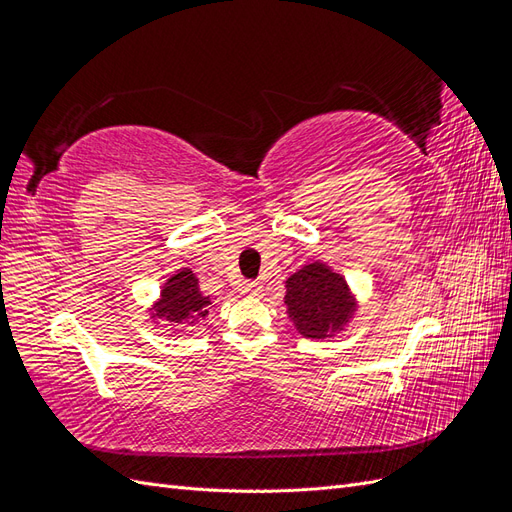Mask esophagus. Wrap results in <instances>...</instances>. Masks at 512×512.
Returning <instances> with one entry per match:
<instances>
[{
    "label": "esophagus",
    "mask_w": 512,
    "mask_h": 512,
    "mask_svg": "<svg viewBox=\"0 0 512 512\" xmlns=\"http://www.w3.org/2000/svg\"><path fill=\"white\" fill-rule=\"evenodd\" d=\"M260 284L258 282H247L245 286H243V292L245 294H250V297H256V294H260Z\"/></svg>",
    "instance_id": "esophagus-1"
}]
</instances>
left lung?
Listing matches in <instances>:
<instances>
[{"mask_svg":"<svg viewBox=\"0 0 512 512\" xmlns=\"http://www.w3.org/2000/svg\"><path fill=\"white\" fill-rule=\"evenodd\" d=\"M284 284L286 314L307 339H329L346 331L359 309V299L346 277L322 260L307 262Z\"/></svg>","mask_w":512,"mask_h":512,"instance_id":"8db88e82","label":"left lung"}]
</instances>
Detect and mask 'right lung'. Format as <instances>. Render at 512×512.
I'll use <instances>...</instances> for the list:
<instances>
[{
    "label": "right lung",
    "instance_id": "obj_1",
    "mask_svg": "<svg viewBox=\"0 0 512 512\" xmlns=\"http://www.w3.org/2000/svg\"><path fill=\"white\" fill-rule=\"evenodd\" d=\"M215 303L200 292L198 277L190 267H183L168 275L162 284L160 297L149 305V318L160 324L170 322V327H196L200 320L209 316V307Z\"/></svg>",
    "mask_w": 512,
    "mask_h": 512
}]
</instances>
